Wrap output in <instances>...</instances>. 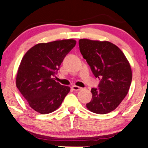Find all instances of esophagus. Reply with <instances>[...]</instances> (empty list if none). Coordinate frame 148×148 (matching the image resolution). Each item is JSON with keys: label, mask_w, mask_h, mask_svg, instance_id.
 Instances as JSON below:
<instances>
[{"label": "esophagus", "mask_w": 148, "mask_h": 148, "mask_svg": "<svg viewBox=\"0 0 148 148\" xmlns=\"http://www.w3.org/2000/svg\"><path fill=\"white\" fill-rule=\"evenodd\" d=\"M72 88L73 90L76 91H79V90H80V89H82V87H78V86H76V85H73Z\"/></svg>", "instance_id": "34e87169"}]
</instances>
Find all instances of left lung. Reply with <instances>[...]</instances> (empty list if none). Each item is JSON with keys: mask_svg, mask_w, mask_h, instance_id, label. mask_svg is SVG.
<instances>
[{"mask_svg": "<svg viewBox=\"0 0 148 148\" xmlns=\"http://www.w3.org/2000/svg\"><path fill=\"white\" fill-rule=\"evenodd\" d=\"M80 53L95 77L100 80L92 88V99L86 104L89 111L106 114L115 110L128 93L132 81L130 63L123 52L112 43L80 39Z\"/></svg>", "mask_w": 148, "mask_h": 148, "instance_id": "obj_1", "label": "left lung"}]
</instances>
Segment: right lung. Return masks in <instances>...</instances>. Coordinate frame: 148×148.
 <instances>
[{
  "instance_id": "obj_1",
  "label": "right lung",
  "mask_w": 148,
  "mask_h": 148,
  "mask_svg": "<svg viewBox=\"0 0 148 148\" xmlns=\"http://www.w3.org/2000/svg\"><path fill=\"white\" fill-rule=\"evenodd\" d=\"M74 40L37 44L22 58L16 76V87L29 106L41 114L57 110L70 87L55 80L65 56L75 46Z\"/></svg>"
}]
</instances>
